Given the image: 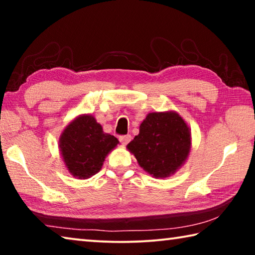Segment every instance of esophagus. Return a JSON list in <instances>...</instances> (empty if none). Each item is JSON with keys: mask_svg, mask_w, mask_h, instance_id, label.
Instances as JSON below:
<instances>
[{"mask_svg": "<svg viewBox=\"0 0 255 255\" xmlns=\"http://www.w3.org/2000/svg\"><path fill=\"white\" fill-rule=\"evenodd\" d=\"M119 140L120 143H122L123 145H127L129 141L131 140V136L130 135H125V136H120L119 137Z\"/></svg>", "mask_w": 255, "mask_h": 255, "instance_id": "esophagus-1", "label": "esophagus"}]
</instances>
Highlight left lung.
<instances>
[{
  "label": "left lung",
  "mask_w": 255,
  "mask_h": 255,
  "mask_svg": "<svg viewBox=\"0 0 255 255\" xmlns=\"http://www.w3.org/2000/svg\"><path fill=\"white\" fill-rule=\"evenodd\" d=\"M127 148L147 173L156 179L167 178L187 159L191 148V132L176 112H150Z\"/></svg>",
  "instance_id": "left-lung-1"
}]
</instances>
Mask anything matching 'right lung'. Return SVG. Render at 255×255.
<instances>
[{"label": "right lung", "instance_id": "1", "mask_svg": "<svg viewBox=\"0 0 255 255\" xmlns=\"http://www.w3.org/2000/svg\"><path fill=\"white\" fill-rule=\"evenodd\" d=\"M119 140L102 130L91 115H82L64 129L59 138V150L70 173L88 179L101 170L105 158Z\"/></svg>", "mask_w": 255, "mask_h": 255}]
</instances>
